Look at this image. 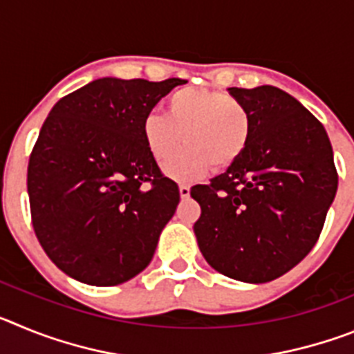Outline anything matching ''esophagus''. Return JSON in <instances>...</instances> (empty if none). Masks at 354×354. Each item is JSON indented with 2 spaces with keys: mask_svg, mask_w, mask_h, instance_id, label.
I'll list each match as a JSON object with an SVG mask.
<instances>
[{
  "mask_svg": "<svg viewBox=\"0 0 354 354\" xmlns=\"http://www.w3.org/2000/svg\"><path fill=\"white\" fill-rule=\"evenodd\" d=\"M179 193L180 198H187L189 196V186L187 184H179Z\"/></svg>",
  "mask_w": 354,
  "mask_h": 354,
  "instance_id": "esophagus-1",
  "label": "esophagus"
}]
</instances>
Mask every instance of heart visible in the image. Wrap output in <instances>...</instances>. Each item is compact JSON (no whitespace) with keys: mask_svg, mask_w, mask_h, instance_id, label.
Instances as JSON below:
<instances>
[{"mask_svg":"<svg viewBox=\"0 0 354 354\" xmlns=\"http://www.w3.org/2000/svg\"><path fill=\"white\" fill-rule=\"evenodd\" d=\"M165 113L147 115L142 134L149 154L159 165L178 149L185 136L187 147L165 167L171 179L195 180L209 168L227 170L245 154L252 138L250 109L221 90H175L165 102Z\"/></svg>","mask_w":354,"mask_h":354,"instance_id":"heart-1","label":"heart"}]
</instances>
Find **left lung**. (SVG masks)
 Returning <instances> with one entry per match:
<instances>
[{
  "label": "left lung",
  "mask_w": 354,
  "mask_h": 354,
  "mask_svg": "<svg viewBox=\"0 0 354 354\" xmlns=\"http://www.w3.org/2000/svg\"><path fill=\"white\" fill-rule=\"evenodd\" d=\"M250 109L245 154L209 184L195 236L205 261L225 277L264 283L301 262L317 243L339 174L323 124L277 86L230 88Z\"/></svg>",
  "instance_id": "8db88e82"
}]
</instances>
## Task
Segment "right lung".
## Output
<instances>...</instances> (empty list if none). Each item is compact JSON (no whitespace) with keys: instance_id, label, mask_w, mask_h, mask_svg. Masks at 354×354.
Listing matches in <instances>:
<instances>
[{"instance_id":"1","label":"right lung","mask_w":354,"mask_h":354,"mask_svg":"<svg viewBox=\"0 0 354 354\" xmlns=\"http://www.w3.org/2000/svg\"><path fill=\"white\" fill-rule=\"evenodd\" d=\"M179 77H102L62 97L28 162L31 225L68 277L117 286L152 261L180 200L143 142V118Z\"/></svg>"}]
</instances>
